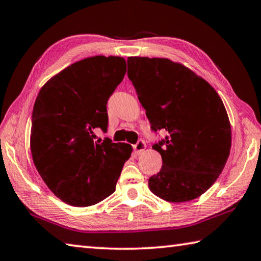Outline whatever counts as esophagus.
Returning <instances> with one entry per match:
<instances>
[{"label":"esophagus","mask_w":261,"mask_h":261,"mask_svg":"<svg viewBox=\"0 0 261 261\" xmlns=\"http://www.w3.org/2000/svg\"><path fill=\"white\" fill-rule=\"evenodd\" d=\"M145 148H146V144H145V141L143 139H139L138 143L134 145V149L136 154L143 153L145 151Z\"/></svg>","instance_id":"obj_1"}]
</instances>
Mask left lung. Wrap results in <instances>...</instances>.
Here are the masks:
<instances>
[{
	"mask_svg": "<svg viewBox=\"0 0 261 261\" xmlns=\"http://www.w3.org/2000/svg\"><path fill=\"white\" fill-rule=\"evenodd\" d=\"M127 77L151 129L167 132L153 145L162 167L149 177V190L170 202L200 197L230 153L231 126L222 100L204 78L168 59L127 57Z\"/></svg>",
	"mask_w": 261,
	"mask_h": 261,
	"instance_id": "1",
	"label": "left lung"
}]
</instances>
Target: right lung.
<instances>
[{
	"mask_svg": "<svg viewBox=\"0 0 261 261\" xmlns=\"http://www.w3.org/2000/svg\"><path fill=\"white\" fill-rule=\"evenodd\" d=\"M126 72L118 56H93L70 65L41 87L35 100L31 152L43 182L62 201L98 204L116 188L129 144L94 140L107 131V101Z\"/></svg>",
	"mask_w": 261,
	"mask_h": 261,
	"instance_id": "obj_1",
	"label": "right lung"
}]
</instances>
